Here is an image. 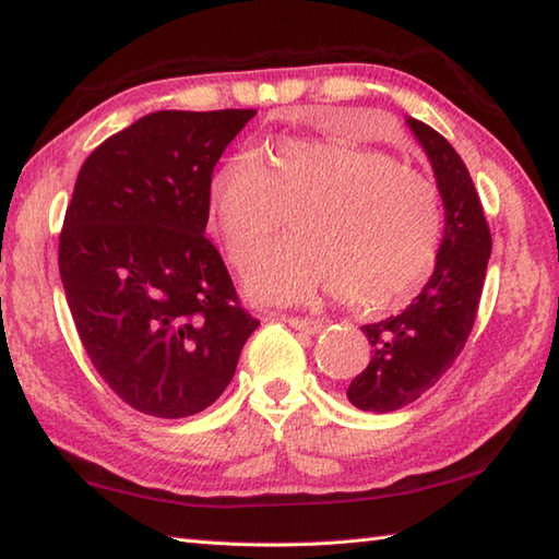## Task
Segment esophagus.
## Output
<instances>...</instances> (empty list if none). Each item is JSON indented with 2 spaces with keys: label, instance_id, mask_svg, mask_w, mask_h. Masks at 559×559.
Masks as SVG:
<instances>
[{
  "label": "esophagus",
  "instance_id": "esophagus-1",
  "mask_svg": "<svg viewBox=\"0 0 559 559\" xmlns=\"http://www.w3.org/2000/svg\"><path fill=\"white\" fill-rule=\"evenodd\" d=\"M283 322H288L293 329H298V331H302V334H310V336L319 334L324 326L319 319H307V317H283Z\"/></svg>",
  "mask_w": 559,
  "mask_h": 559
}]
</instances>
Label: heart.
I'll return each mask as SVG.
<instances>
[{
  "instance_id": "heart-1",
  "label": "heart",
  "mask_w": 559,
  "mask_h": 559,
  "mask_svg": "<svg viewBox=\"0 0 559 559\" xmlns=\"http://www.w3.org/2000/svg\"><path fill=\"white\" fill-rule=\"evenodd\" d=\"M206 209L237 269L294 221L299 240L261 254L245 276L247 293L269 305H305L334 288L353 310H384L425 278L442 233L430 177L341 139L283 141L264 165L225 160L211 175Z\"/></svg>"
}]
</instances>
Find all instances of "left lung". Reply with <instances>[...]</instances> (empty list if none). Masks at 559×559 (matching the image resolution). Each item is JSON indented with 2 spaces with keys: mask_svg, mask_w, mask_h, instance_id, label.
<instances>
[{
  "mask_svg": "<svg viewBox=\"0 0 559 559\" xmlns=\"http://www.w3.org/2000/svg\"><path fill=\"white\" fill-rule=\"evenodd\" d=\"M406 122L435 170L444 204V237L432 276L418 298L401 314L362 326L372 358L350 382L348 401L372 413L408 406L454 365L476 322L492 249L466 163L432 127L413 117Z\"/></svg>",
  "mask_w": 559,
  "mask_h": 559,
  "instance_id": "left-lung-1",
  "label": "left lung"
}]
</instances>
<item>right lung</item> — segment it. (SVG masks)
<instances>
[{
    "label": "right lung",
    "mask_w": 559,
    "mask_h": 559,
    "mask_svg": "<svg viewBox=\"0 0 559 559\" xmlns=\"http://www.w3.org/2000/svg\"><path fill=\"white\" fill-rule=\"evenodd\" d=\"M254 115L151 112L79 170L59 276L93 367L146 415L209 408L259 326L204 235L213 168Z\"/></svg>",
    "instance_id": "obj_1"
}]
</instances>
